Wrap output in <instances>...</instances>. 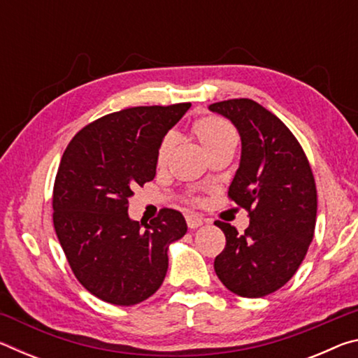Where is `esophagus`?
I'll return each instance as SVG.
<instances>
[{"instance_id":"34e87169","label":"esophagus","mask_w":358,"mask_h":358,"mask_svg":"<svg viewBox=\"0 0 358 358\" xmlns=\"http://www.w3.org/2000/svg\"><path fill=\"white\" fill-rule=\"evenodd\" d=\"M186 224H187V227H189V229H197V227L202 226L203 220L201 216L191 213V215L186 216Z\"/></svg>"}]
</instances>
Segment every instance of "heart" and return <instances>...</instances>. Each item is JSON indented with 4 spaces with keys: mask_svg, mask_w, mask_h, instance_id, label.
Listing matches in <instances>:
<instances>
[{
    "mask_svg": "<svg viewBox=\"0 0 358 358\" xmlns=\"http://www.w3.org/2000/svg\"><path fill=\"white\" fill-rule=\"evenodd\" d=\"M194 136L201 142L202 147L207 150V153L211 155L213 151L224 148V147H237L238 143V134L232 124L221 117H203L197 120L192 126ZM175 147V137L172 134H167L162 138L159 147L156 151V164L164 166L171 151ZM197 201V199H192Z\"/></svg>",
    "mask_w": 358,
    "mask_h": 358,
    "instance_id": "1",
    "label": "heart"
}]
</instances>
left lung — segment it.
I'll use <instances>...</instances> for the list:
<instances>
[{"mask_svg":"<svg viewBox=\"0 0 358 358\" xmlns=\"http://www.w3.org/2000/svg\"><path fill=\"white\" fill-rule=\"evenodd\" d=\"M210 110L240 132L241 161L227 196L250 213L245 234L215 222L226 235L215 271L230 292L259 299L281 289L306 256L316 227V181L295 136L256 101H221Z\"/></svg>","mask_w":358,"mask_h":358,"instance_id":"1","label":"left lung"}]
</instances>
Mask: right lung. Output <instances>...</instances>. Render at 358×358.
<instances>
[{
  "label": "right lung",
  "mask_w": 358,
  "mask_h": 358,
  "mask_svg": "<svg viewBox=\"0 0 358 358\" xmlns=\"http://www.w3.org/2000/svg\"><path fill=\"white\" fill-rule=\"evenodd\" d=\"M191 107L141 106L108 113L72 137L53 185V227L72 273L94 296L137 305L161 287L167 246L187 230L183 215L162 208L131 221L128 199L156 175L162 137Z\"/></svg>",
  "instance_id": "1"
}]
</instances>
